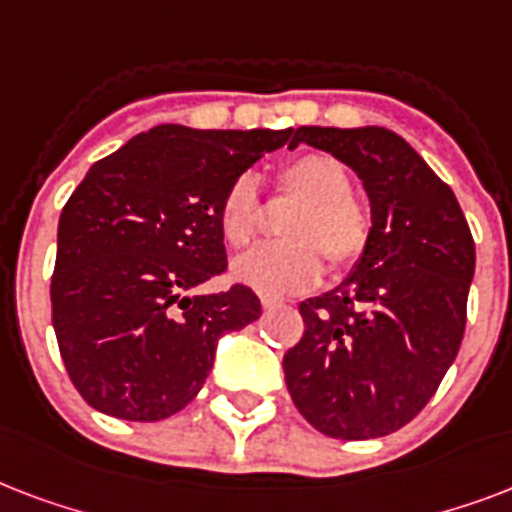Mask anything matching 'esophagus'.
Returning <instances> with one entry per match:
<instances>
[{"label": "esophagus", "mask_w": 512, "mask_h": 512, "mask_svg": "<svg viewBox=\"0 0 512 512\" xmlns=\"http://www.w3.org/2000/svg\"><path fill=\"white\" fill-rule=\"evenodd\" d=\"M283 301L277 299V296H269V293H261V307L264 310H275V307H280Z\"/></svg>", "instance_id": "1"}]
</instances>
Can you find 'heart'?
Here are the masks:
<instances>
[{
	"label": "heart",
	"mask_w": 512,
	"mask_h": 512,
	"mask_svg": "<svg viewBox=\"0 0 512 512\" xmlns=\"http://www.w3.org/2000/svg\"><path fill=\"white\" fill-rule=\"evenodd\" d=\"M277 189L301 205L283 224L288 240L253 248L235 261V277L259 291L288 293L307 288L328 261L331 275L358 267L371 237L368 213L355 202L352 173L326 152H304L277 170ZM261 227L259 184L251 173L237 176L219 202V232L237 251L251 243Z\"/></svg>",
	"instance_id": "obj_1"
}]
</instances>
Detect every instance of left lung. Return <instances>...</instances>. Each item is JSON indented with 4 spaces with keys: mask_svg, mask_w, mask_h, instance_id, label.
<instances>
[{
    "mask_svg": "<svg viewBox=\"0 0 512 512\" xmlns=\"http://www.w3.org/2000/svg\"><path fill=\"white\" fill-rule=\"evenodd\" d=\"M350 165L371 200V237L339 288L299 304L304 334L283 371L299 414L342 441L382 438L417 417L454 363L475 243L457 197L384 128H296Z\"/></svg>",
    "mask_w": 512,
    "mask_h": 512,
    "instance_id": "left-lung-1",
    "label": "left lung"
}]
</instances>
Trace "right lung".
Returning a JSON list of instances; mask_svg holds the SVG:
<instances>
[{
  "label": "right lung",
  "instance_id": "obj_1",
  "mask_svg": "<svg viewBox=\"0 0 512 512\" xmlns=\"http://www.w3.org/2000/svg\"><path fill=\"white\" fill-rule=\"evenodd\" d=\"M291 130L157 125L90 168L63 205L50 283L63 366L109 417L157 422L200 392L216 344L261 315L243 283L192 296L227 272L219 202Z\"/></svg>",
  "mask_w": 512,
  "mask_h": 512
}]
</instances>
